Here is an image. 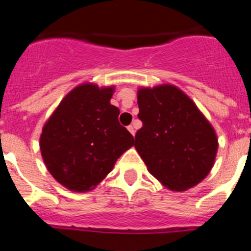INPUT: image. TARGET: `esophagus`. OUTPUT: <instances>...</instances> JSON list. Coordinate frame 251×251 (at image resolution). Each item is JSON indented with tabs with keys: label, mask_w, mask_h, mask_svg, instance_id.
<instances>
[{
	"label": "esophagus",
	"mask_w": 251,
	"mask_h": 251,
	"mask_svg": "<svg viewBox=\"0 0 251 251\" xmlns=\"http://www.w3.org/2000/svg\"><path fill=\"white\" fill-rule=\"evenodd\" d=\"M127 129L129 131V133H131L132 135H134L135 134V129H134V127L132 125H129V126H127Z\"/></svg>",
	"instance_id": "34e87169"
}]
</instances>
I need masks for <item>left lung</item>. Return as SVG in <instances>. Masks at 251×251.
<instances>
[{"mask_svg": "<svg viewBox=\"0 0 251 251\" xmlns=\"http://www.w3.org/2000/svg\"><path fill=\"white\" fill-rule=\"evenodd\" d=\"M143 127L134 148L149 172L171 191L201 183L215 164V128L190 98L174 85L138 89Z\"/></svg>", "mask_w": 251, "mask_h": 251, "instance_id": "8db88e82", "label": "left lung"}]
</instances>
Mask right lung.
Returning a JSON list of instances; mask_svg holds the SVG:
<instances>
[{
  "label": "right lung",
  "mask_w": 251,
  "mask_h": 251,
  "mask_svg": "<svg viewBox=\"0 0 251 251\" xmlns=\"http://www.w3.org/2000/svg\"><path fill=\"white\" fill-rule=\"evenodd\" d=\"M114 86L85 82L67 94L40 135L42 159L57 183L74 192L93 190L134 145L111 105Z\"/></svg>",
  "instance_id": "obj_1"
}]
</instances>
